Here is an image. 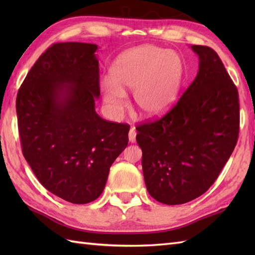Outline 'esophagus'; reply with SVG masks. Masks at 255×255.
<instances>
[{"mask_svg":"<svg viewBox=\"0 0 255 255\" xmlns=\"http://www.w3.org/2000/svg\"><path fill=\"white\" fill-rule=\"evenodd\" d=\"M136 129H134L133 127L130 128V130H129V133H128V139H129V142H136Z\"/></svg>","mask_w":255,"mask_h":255,"instance_id":"1","label":"esophagus"}]
</instances>
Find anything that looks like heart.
Segmentation results:
<instances>
[{
    "label": "heart",
    "mask_w": 255,
    "mask_h": 255,
    "mask_svg": "<svg viewBox=\"0 0 255 255\" xmlns=\"http://www.w3.org/2000/svg\"><path fill=\"white\" fill-rule=\"evenodd\" d=\"M111 80L101 84L103 102L114 118L127 106L126 93L133 92L134 105L145 118L164 115L174 106L185 77L182 57L152 45L121 53L113 62Z\"/></svg>",
    "instance_id": "heart-1"
}]
</instances>
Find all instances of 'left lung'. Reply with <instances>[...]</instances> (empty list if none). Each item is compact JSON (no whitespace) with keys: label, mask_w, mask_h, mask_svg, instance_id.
Returning a JSON list of instances; mask_svg holds the SVG:
<instances>
[{"label":"left lung","mask_w":255,"mask_h":255,"mask_svg":"<svg viewBox=\"0 0 255 255\" xmlns=\"http://www.w3.org/2000/svg\"><path fill=\"white\" fill-rule=\"evenodd\" d=\"M198 72L177 104L159 121L137 127L149 194L181 205L199 197L217 180L239 134V95L216 51L191 46Z\"/></svg>","instance_id":"8db88e82"}]
</instances>
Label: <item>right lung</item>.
<instances>
[{"label":"right lung","mask_w":255,"mask_h":255,"mask_svg":"<svg viewBox=\"0 0 255 255\" xmlns=\"http://www.w3.org/2000/svg\"><path fill=\"white\" fill-rule=\"evenodd\" d=\"M97 45L59 42L42 53L16 99L23 154L41 185L72 204L104 191L114 161L128 144L129 125L97 115Z\"/></svg>","instance_id":"obj_1"}]
</instances>
